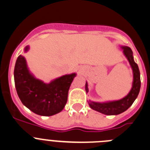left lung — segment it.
Here are the masks:
<instances>
[{
	"label": "left lung",
	"mask_w": 150,
	"mask_h": 150,
	"mask_svg": "<svg viewBox=\"0 0 150 150\" xmlns=\"http://www.w3.org/2000/svg\"><path fill=\"white\" fill-rule=\"evenodd\" d=\"M120 47L123 50V54L129 61L132 69L133 82L130 91L126 97L118 100H113V101H108V102L103 103L94 102L91 100L88 101L91 108L105 115H117L126 111L132 105L134 100L138 97L140 88H141L140 71L138 64L134 61L133 53L131 48L127 46H120ZM86 93L88 92L87 82H86Z\"/></svg>",
	"instance_id": "1"
}]
</instances>
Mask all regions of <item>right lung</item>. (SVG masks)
Segmentation results:
<instances>
[{"label": "right lung", "instance_id": "right-lung-1", "mask_svg": "<svg viewBox=\"0 0 150 150\" xmlns=\"http://www.w3.org/2000/svg\"><path fill=\"white\" fill-rule=\"evenodd\" d=\"M30 47L24 48L27 52ZM76 73L65 74L49 83L36 79L27 67L22 55L18 57L14 69L17 94L27 108L41 116H52L62 112L68 100V90Z\"/></svg>", "mask_w": 150, "mask_h": 150}]
</instances>
